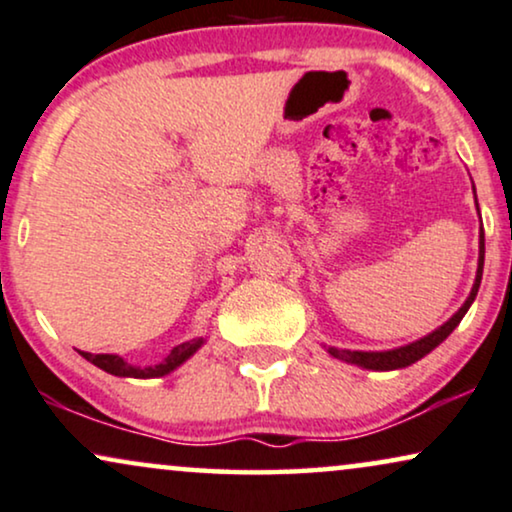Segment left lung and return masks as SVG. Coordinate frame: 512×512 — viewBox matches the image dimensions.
<instances>
[{
    "mask_svg": "<svg viewBox=\"0 0 512 512\" xmlns=\"http://www.w3.org/2000/svg\"><path fill=\"white\" fill-rule=\"evenodd\" d=\"M475 189V186H472ZM475 205H477V196H475ZM477 212H480V205H477ZM482 269H484V231H480V260H477V274H475V283H472V290L468 295V300L463 302V307L451 316L449 321L442 323V326L435 328V331L425 335L416 342H409L404 347H394V349H385V352H361V349H340V347H326V352L331 354L333 359L345 361V364H354L359 368H368V371H397V368H406L411 364H416L418 359H423L425 354H430L439 342H444L454 333V328L461 323V319L468 314L470 304L475 302L477 290H480L482 283Z\"/></svg>",
    "mask_w": 512,
    "mask_h": 512,
    "instance_id": "left-lung-1",
    "label": "left lung"
}]
</instances>
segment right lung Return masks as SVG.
<instances>
[{"label": "right lung", "mask_w": 512, "mask_h": 512, "mask_svg": "<svg viewBox=\"0 0 512 512\" xmlns=\"http://www.w3.org/2000/svg\"><path fill=\"white\" fill-rule=\"evenodd\" d=\"M205 345V338H193L189 342H181V345L172 347V352L155 366H134L127 364L120 354H92V352H80L84 359L92 361L94 366H99L101 371L118 375V378H163V375L172 373L174 368H179L184 361H189L200 347Z\"/></svg>", "instance_id": "right-lung-1"}]
</instances>
